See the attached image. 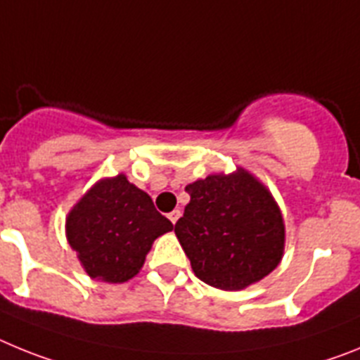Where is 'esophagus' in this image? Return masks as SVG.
<instances>
[{"label": "esophagus", "instance_id": "34e87169", "mask_svg": "<svg viewBox=\"0 0 360 360\" xmlns=\"http://www.w3.org/2000/svg\"><path fill=\"white\" fill-rule=\"evenodd\" d=\"M179 217H181V210H174V212H170V214H168V219L172 221V224H176L177 219H179Z\"/></svg>", "mask_w": 360, "mask_h": 360}]
</instances>
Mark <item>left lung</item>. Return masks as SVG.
<instances>
[{"instance_id":"left-lung-1","label":"left lung","mask_w":360,"mask_h":360,"mask_svg":"<svg viewBox=\"0 0 360 360\" xmlns=\"http://www.w3.org/2000/svg\"><path fill=\"white\" fill-rule=\"evenodd\" d=\"M184 190L190 202L174 232L202 283L243 290L279 264L283 215L254 176L245 170L208 176Z\"/></svg>"}]
</instances>
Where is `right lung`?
<instances>
[{"label":"right lung","mask_w":360,"mask_h":360,"mask_svg":"<svg viewBox=\"0 0 360 360\" xmlns=\"http://www.w3.org/2000/svg\"><path fill=\"white\" fill-rule=\"evenodd\" d=\"M174 224L123 174L99 181L67 219V237L92 279L124 283L141 270L152 243Z\"/></svg>","instance_id":"right-lung-1"}]
</instances>
